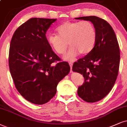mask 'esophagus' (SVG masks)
Segmentation results:
<instances>
[{
	"mask_svg": "<svg viewBox=\"0 0 127 127\" xmlns=\"http://www.w3.org/2000/svg\"><path fill=\"white\" fill-rule=\"evenodd\" d=\"M69 65H70V68H71V70H70V73H72V67H73V63L71 62L69 63Z\"/></svg>",
	"mask_w": 127,
	"mask_h": 127,
	"instance_id": "1",
	"label": "esophagus"
}]
</instances>
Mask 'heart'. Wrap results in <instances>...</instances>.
Masks as SVG:
<instances>
[{
    "label": "heart",
    "instance_id": "b5f03b06",
    "mask_svg": "<svg viewBox=\"0 0 127 127\" xmlns=\"http://www.w3.org/2000/svg\"><path fill=\"white\" fill-rule=\"evenodd\" d=\"M58 34H50L47 41L59 54H63L70 47L63 59L73 62L79 54H87L95 47L97 32L95 27L89 21L66 22L57 29ZM69 44H68V43Z\"/></svg>",
    "mask_w": 127,
    "mask_h": 127
}]
</instances>
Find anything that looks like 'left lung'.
<instances>
[{"label":"left lung","instance_id":"8db88e82","mask_svg":"<svg viewBox=\"0 0 127 127\" xmlns=\"http://www.w3.org/2000/svg\"><path fill=\"white\" fill-rule=\"evenodd\" d=\"M91 22L97 32L95 47L85 57L75 62L73 71L83 74L84 83L77 94L85 101H98L106 96L116 81L120 65V49L115 32L107 21L98 17H77Z\"/></svg>","mask_w":127,"mask_h":127}]
</instances>
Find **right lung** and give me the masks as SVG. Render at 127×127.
Instances as JSON below:
<instances>
[{
  "label": "right lung",
  "mask_w": 127,
  "mask_h": 127,
  "mask_svg": "<svg viewBox=\"0 0 127 127\" xmlns=\"http://www.w3.org/2000/svg\"><path fill=\"white\" fill-rule=\"evenodd\" d=\"M57 19L31 18L17 29L10 44L9 65L16 88L22 97L38 105L55 95L59 83L69 73L68 63L52 50L46 33Z\"/></svg>",
  "instance_id": "obj_1"
}]
</instances>
